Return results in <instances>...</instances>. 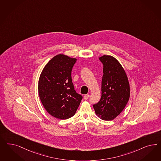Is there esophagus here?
<instances>
[{
  "instance_id": "1",
  "label": "esophagus",
  "mask_w": 161,
  "mask_h": 161,
  "mask_svg": "<svg viewBox=\"0 0 161 161\" xmlns=\"http://www.w3.org/2000/svg\"><path fill=\"white\" fill-rule=\"evenodd\" d=\"M89 94H86V95H84V99H88L89 98Z\"/></svg>"
}]
</instances>
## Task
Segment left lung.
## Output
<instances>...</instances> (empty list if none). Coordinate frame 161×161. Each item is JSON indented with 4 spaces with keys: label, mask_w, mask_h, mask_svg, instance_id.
I'll list each match as a JSON object with an SVG mask.
<instances>
[{
    "label": "left lung",
    "mask_w": 161,
    "mask_h": 161,
    "mask_svg": "<svg viewBox=\"0 0 161 161\" xmlns=\"http://www.w3.org/2000/svg\"><path fill=\"white\" fill-rule=\"evenodd\" d=\"M103 64L101 98L93 108L103 120H112L118 116L130 98V85L127 75L119 61L111 56L99 58Z\"/></svg>",
    "instance_id": "obj_1"
}]
</instances>
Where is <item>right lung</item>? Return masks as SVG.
<instances>
[{"label": "right lung", "instance_id": "1", "mask_svg": "<svg viewBox=\"0 0 161 161\" xmlns=\"http://www.w3.org/2000/svg\"><path fill=\"white\" fill-rule=\"evenodd\" d=\"M76 58L58 54L43 69L38 81V93L47 112L58 119L73 116L82 96L74 88L71 73Z\"/></svg>", "mask_w": 161, "mask_h": 161}]
</instances>
